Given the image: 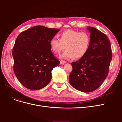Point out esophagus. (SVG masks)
<instances>
[{"label": "esophagus", "instance_id": "esophagus-1", "mask_svg": "<svg viewBox=\"0 0 122 122\" xmlns=\"http://www.w3.org/2000/svg\"><path fill=\"white\" fill-rule=\"evenodd\" d=\"M66 63V62L65 61H60V64L61 65H64Z\"/></svg>", "mask_w": 122, "mask_h": 122}]
</instances>
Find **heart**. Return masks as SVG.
<instances>
[{
  "label": "heart",
  "mask_w": 122,
  "mask_h": 122,
  "mask_svg": "<svg viewBox=\"0 0 122 122\" xmlns=\"http://www.w3.org/2000/svg\"><path fill=\"white\" fill-rule=\"evenodd\" d=\"M91 43L90 35L86 32L67 30L61 34V39L53 37L50 41L51 50L59 53L65 48L66 50L60 55L61 58L71 60L83 57L89 49Z\"/></svg>",
  "instance_id": "heart-1"
}]
</instances>
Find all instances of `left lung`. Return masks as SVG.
Returning a JSON list of instances; mask_svg holds the SVG:
<instances>
[{
    "label": "left lung",
    "instance_id": "8db88e82",
    "mask_svg": "<svg viewBox=\"0 0 122 122\" xmlns=\"http://www.w3.org/2000/svg\"><path fill=\"white\" fill-rule=\"evenodd\" d=\"M90 32L89 49L84 56L71 63L73 70L69 77L70 84L84 93L97 90L107 76L112 59L110 41L105 34L93 27Z\"/></svg>",
    "mask_w": 122,
    "mask_h": 122
}]
</instances>
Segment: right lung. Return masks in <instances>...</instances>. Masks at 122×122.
<instances>
[{
  "mask_svg": "<svg viewBox=\"0 0 122 122\" xmlns=\"http://www.w3.org/2000/svg\"><path fill=\"white\" fill-rule=\"evenodd\" d=\"M59 30L38 25L17 36L12 51L14 72L24 87L38 90L50 82L51 71L60 62L50 50V41Z\"/></svg>",
  "mask_w": 122,
  "mask_h": 122,
  "instance_id": "obj_1",
  "label": "right lung"
}]
</instances>
